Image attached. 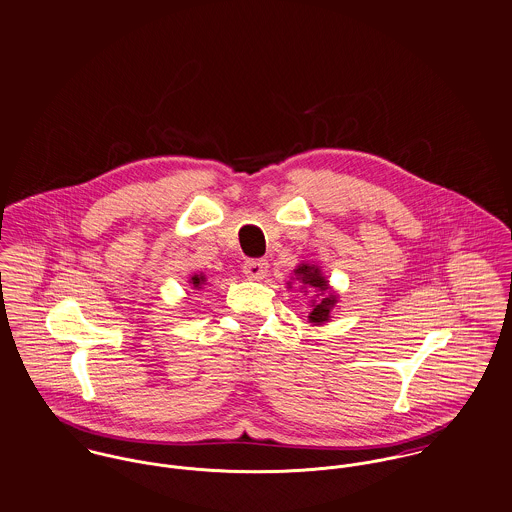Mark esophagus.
I'll list each match as a JSON object with an SVG mask.
<instances>
[{"label":"esophagus","instance_id":"1","mask_svg":"<svg viewBox=\"0 0 512 512\" xmlns=\"http://www.w3.org/2000/svg\"><path fill=\"white\" fill-rule=\"evenodd\" d=\"M243 273L251 281H261L269 273V263L265 259H247L243 263Z\"/></svg>","mask_w":512,"mask_h":512}]
</instances>
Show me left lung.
I'll use <instances>...</instances> for the list:
<instances>
[{"label":"left lung","instance_id":"1","mask_svg":"<svg viewBox=\"0 0 512 512\" xmlns=\"http://www.w3.org/2000/svg\"><path fill=\"white\" fill-rule=\"evenodd\" d=\"M298 281L302 284L300 290H304V294H308V290H314L316 294L310 296V314H308V322L312 326H322L326 322L332 320V310L338 304L340 294L330 286V281L324 277L322 269L314 263H300L294 271H292V279L290 281ZM286 283L288 288H292V283Z\"/></svg>","mask_w":512,"mask_h":512}]
</instances>
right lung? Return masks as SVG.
Returning <instances> with one entry per match:
<instances>
[{"label":"right lung","instance_id":"right-lung-1","mask_svg":"<svg viewBox=\"0 0 512 512\" xmlns=\"http://www.w3.org/2000/svg\"><path fill=\"white\" fill-rule=\"evenodd\" d=\"M188 284H190V288L200 290V288L206 284V275H204V273H194V275L188 279Z\"/></svg>","mask_w":512,"mask_h":512}]
</instances>
